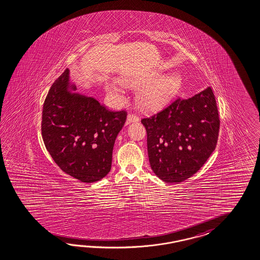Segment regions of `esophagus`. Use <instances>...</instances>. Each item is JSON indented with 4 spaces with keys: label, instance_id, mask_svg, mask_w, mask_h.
<instances>
[{
    "label": "esophagus",
    "instance_id": "obj_1",
    "mask_svg": "<svg viewBox=\"0 0 260 260\" xmlns=\"http://www.w3.org/2000/svg\"><path fill=\"white\" fill-rule=\"evenodd\" d=\"M138 120H139V116H138L137 114L134 113V112H129V113L127 114V118H126L127 123H132V122H137Z\"/></svg>",
    "mask_w": 260,
    "mask_h": 260
}]
</instances>
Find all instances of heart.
Returning <instances> with one entry per match:
<instances>
[{"label": "heart", "mask_w": 260, "mask_h": 260, "mask_svg": "<svg viewBox=\"0 0 260 260\" xmlns=\"http://www.w3.org/2000/svg\"><path fill=\"white\" fill-rule=\"evenodd\" d=\"M156 78V75H148L145 77H126L122 79V82L124 84L136 86L148 83ZM181 84L182 78L177 74L158 78L153 83H149L141 90L138 95L139 102L141 105L146 108L159 105L170 98L172 94H174L179 90ZM117 89L118 86L116 84L109 86V91L112 92L117 91Z\"/></svg>", "instance_id": "obj_1"}]
</instances>
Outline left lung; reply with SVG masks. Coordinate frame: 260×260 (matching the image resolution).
Returning a JSON list of instances; mask_svg holds the SVG:
<instances>
[{
	"label": "left lung",
	"instance_id": "1",
	"mask_svg": "<svg viewBox=\"0 0 260 260\" xmlns=\"http://www.w3.org/2000/svg\"><path fill=\"white\" fill-rule=\"evenodd\" d=\"M141 122L148 135L150 167L166 183L194 175L218 143L220 121L210 87L190 99H176Z\"/></svg>",
	"mask_w": 260,
	"mask_h": 260
}]
</instances>
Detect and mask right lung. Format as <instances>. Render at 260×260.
I'll list each match as a JSON object with an SVG mask.
<instances>
[{
    "label": "right lung",
    "mask_w": 260,
    "mask_h": 260,
    "mask_svg": "<svg viewBox=\"0 0 260 260\" xmlns=\"http://www.w3.org/2000/svg\"><path fill=\"white\" fill-rule=\"evenodd\" d=\"M68 81L69 72L65 70L44 100L42 139L63 172L80 182L93 183L111 170L114 141L126 122V112L110 111L92 98L71 92Z\"/></svg>",
    "instance_id": "obj_1"
}]
</instances>
